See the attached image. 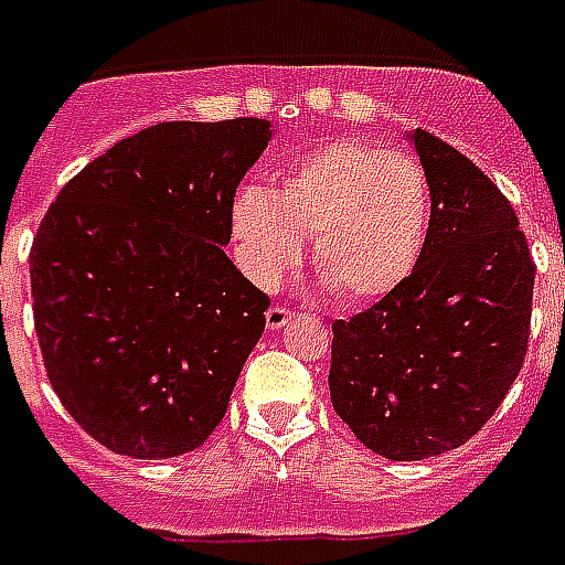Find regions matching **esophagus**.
I'll return each instance as SVG.
<instances>
[{
  "label": "esophagus",
  "mask_w": 565,
  "mask_h": 565,
  "mask_svg": "<svg viewBox=\"0 0 565 565\" xmlns=\"http://www.w3.org/2000/svg\"><path fill=\"white\" fill-rule=\"evenodd\" d=\"M294 311H290V308H284V305H271L269 311H266V326H269L271 332H275V329H284V326L290 323V320H294Z\"/></svg>",
  "instance_id": "obj_1"
}]
</instances>
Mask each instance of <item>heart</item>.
Segmentation results:
<instances>
[{"label":"heart","mask_w":565,"mask_h":565,"mask_svg":"<svg viewBox=\"0 0 565 565\" xmlns=\"http://www.w3.org/2000/svg\"><path fill=\"white\" fill-rule=\"evenodd\" d=\"M431 224L422 167L362 140H332L302 154L278 191L242 185L230 230L242 269L278 287L315 236V269L350 302L383 299L411 278Z\"/></svg>","instance_id":"b5f03b06"}]
</instances>
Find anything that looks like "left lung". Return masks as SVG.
Masks as SVG:
<instances>
[{
    "instance_id": "1",
    "label": "left lung",
    "mask_w": 565,
    "mask_h": 565,
    "mask_svg": "<svg viewBox=\"0 0 565 565\" xmlns=\"http://www.w3.org/2000/svg\"><path fill=\"white\" fill-rule=\"evenodd\" d=\"M431 191L422 257L398 290L332 323L329 392L371 452L422 461L494 416L527 356L536 266L500 188L434 134H407Z\"/></svg>"
}]
</instances>
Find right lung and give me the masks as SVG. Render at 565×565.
Returning <instances> with one entry per match:
<instances>
[{"label":"right lung","instance_id":"right-lung-1","mask_svg":"<svg viewBox=\"0 0 565 565\" xmlns=\"http://www.w3.org/2000/svg\"><path fill=\"white\" fill-rule=\"evenodd\" d=\"M271 137L269 119L152 125L83 167L41 221V356L110 452H194L224 419L269 308L224 254L230 206Z\"/></svg>","mask_w":565,"mask_h":565}]
</instances>
